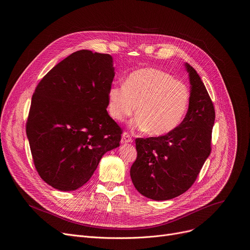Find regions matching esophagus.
I'll use <instances>...</instances> for the list:
<instances>
[{
	"mask_svg": "<svg viewBox=\"0 0 250 250\" xmlns=\"http://www.w3.org/2000/svg\"><path fill=\"white\" fill-rule=\"evenodd\" d=\"M122 144H129V142H132V138L130 137V135L127 132H124L122 135Z\"/></svg>",
	"mask_w": 250,
	"mask_h": 250,
	"instance_id": "obj_1",
	"label": "esophagus"
}]
</instances>
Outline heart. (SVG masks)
I'll list each match as a JSON object with an SVG mask.
<instances>
[{"instance_id":"1","label":"heart","mask_w":250,"mask_h":250,"mask_svg":"<svg viewBox=\"0 0 250 250\" xmlns=\"http://www.w3.org/2000/svg\"><path fill=\"white\" fill-rule=\"evenodd\" d=\"M189 102L190 92L183 82L154 68L136 70L124 86H112L108 91V111L114 120L125 121L137 106L138 117L132 125L154 136L165 135L179 125Z\"/></svg>"}]
</instances>
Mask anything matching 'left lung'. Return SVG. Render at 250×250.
I'll list each match as a JSON object with an SVG mask.
<instances>
[{"mask_svg":"<svg viewBox=\"0 0 250 250\" xmlns=\"http://www.w3.org/2000/svg\"><path fill=\"white\" fill-rule=\"evenodd\" d=\"M184 65L191 90L183 122L165 135L135 139L137 157L130 168L131 181L141 195L155 201L185 193L210 153L215 109L196 70Z\"/></svg>","mask_w":250,"mask_h":250,"instance_id":"1","label":"left lung"}]
</instances>
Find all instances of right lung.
I'll use <instances>...</instances> for the list:
<instances>
[{"instance_id": "right-lung-1", "label": "right lung", "mask_w": 250, "mask_h": 250, "mask_svg": "<svg viewBox=\"0 0 250 250\" xmlns=\"http://www.w3.org/2000/svg\"><path fill=\"white\" fill-rule=\"evenodd\" d=\"M113 57L83 49L55 65L35 89L26 136L42 179L60 191L86 184L102 156L120 146L122 128L109 116Z\"/></svg>"}]
</instances>
